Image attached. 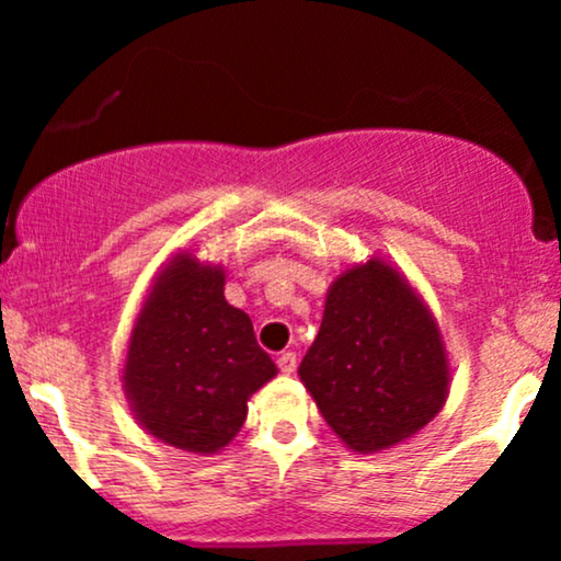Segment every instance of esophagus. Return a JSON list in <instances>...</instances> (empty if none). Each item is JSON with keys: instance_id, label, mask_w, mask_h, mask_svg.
Returning <instances> with one entry per match:
<instances>
[{"instance_id": "1", "label": "esophagus", "mask_w": 561, "mask_h": 561, "mask_svg": "<svg viewBox=\"0 0 561 561\" xmlns=\"http://www.w3.org/2000/svg\"><path fill=\"white\" fill-rule=\"evenodd\" d=\"M276 366H279L282 375H293V371L298 369V356H295V353H282V356L276 358Z\"/></svg>"}]
</instances>
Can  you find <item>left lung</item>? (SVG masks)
<instances>
[{
	"label": "left lung",
	"mask_w": 561,
	"mask_h": 561,
	"mask_svg": "<svg viewBox=\"0 0 561 561\" xmlns=\"http://www.w3.org/2000/svg\"><path fill=\"white\" fill-rule=\"evenodd\" d=\"M300 382L351 450L379 454L440 414L450 364L440 327L390 261L353 263L327 289Z\"/></svg>",
	"instance_id": "1"
}]
</instances>
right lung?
I'll return each instance as SVG.
<instances>
[{
	"instance_id": "1",
	"label": "right lung",
	"mask_w": 561,
	"mask_h": 561,
	"mask_svg": "<svg viewBox=\"0 0 561 561\" xmlns=\"http://www.w3.org/2000/svg\"><path fill=\"white\" fill-rule=\"evenodd\" d=\"M224 285L221 263L199 261L195 250L171 255L141 300L121 377L139 427L199 456L234 440L250 396L276 377Z\"/></svg>"
}]
</instances>
